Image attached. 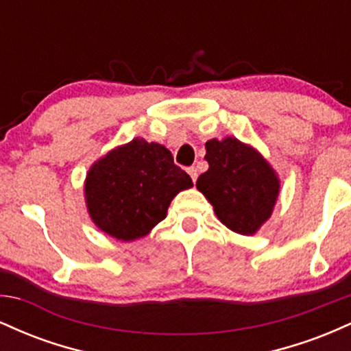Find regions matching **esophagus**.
<instances>
[{
    "label": "esophagus",
    "mask_w": 351,
    "mask_h": 351,
    "mask_svg": "<svg viewBox=\"0 0 351 351\" xmlns=\"http://www.w3.org/2000/svg\"><path fill=\"white\" fill-rule=\"evenodd\" d=\"M188 175L191 176L193 181H196V178H198V170H196L195 167H189L188 168Z\"/></svg>",
    "instance_id": "34e87169"
}]
</instances>
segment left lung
<instances>
[{
    "instance_id": "left-lung-1",
    "label": "left lung",
    "mask_w": 351,
    "mask_h": 351,
    "mask_svg": "<svg viewBox=\"0 0 351 351\" xmlns=\"http://www.w3.org/2000/svg\"><path fill=\"white\" fill-rule=\"evenodd\" d=\"M204 160L209 168L196 188L224 226L237 234H254L271 217L279 196L276 171L259 152L232 136L208 140Z\"/></svg>"
}]
</instances>
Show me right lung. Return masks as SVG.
Here are the masks:
<instances>
[{
  "label": "right lung",
  "instance_id": "right-lung-1",
  "mask_svg": "<svg viewBox=\"0 0 351 351\" xmlns=\"http://www.w3.org/2000/svg\"><path fill=\"white\" fill-rule=\"evenodd\" d=\"M191 186L168 148L134 138L92 165L84 191L95 226L120 241H135L163 221L171 199Z\"/></svg>",
  "mask_w": 351,
  "mask_h": 351
}]
</instances>
